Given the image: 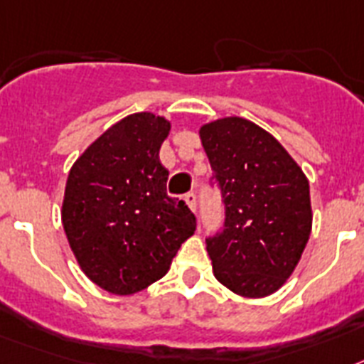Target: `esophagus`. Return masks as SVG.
<instances>
[{
	"label": "esophagus",
	"instance_id": "esophagus-1",
	"mask_svg": "<svg viewBox=\"0 0 364 364\" xmlns=\"http://www.w3.org/2000/svg\"><path fill=\"white\" fill-rule=\"evenodd\" d=\"M184 200H186V203H188V206H189V208H191V212H195V210H197V195H195V193H188L184 197Z\"/></svg>",
	"mask_w": 364,
	"mask_h": 364
}]
</instances>
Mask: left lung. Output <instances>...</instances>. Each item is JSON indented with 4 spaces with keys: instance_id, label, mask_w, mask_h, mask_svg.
Wrapping results in <instances>:
<instances>
[{
    "instance_id": "8db88e82",
    "label": "left lung",
    "mask_w": 364,
    "mask_h": 364,
    "mask_svg": "<svg viewBox=\"0 0 364 364\" xmlns=\"http://www.w3.org/2000/svg\"><path fill=\"white\" fill-rule=\"evenodd\" d=\"M200 143L225 203V229L206 240L219 283L243 297L277 292L312 229L309 180L272 134L242 117L203 124Z\"/></svg>"
}]
</instances>
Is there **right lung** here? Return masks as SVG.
<instances>
[{
    "instance_id": "right-lung-1",
    "label": "right lung",
    "mask_w": 364,
    "mask_h": 364,
    "mask_svg": "<svg viewBox=\"0 0 364 364\" xmlns=\"http://www.w3.org/2000/svg\"><path fill=\"white\" fill-rule=\"evenodd\" d=\"M164 117H124L87 146L68 173L61 219L80 268L117 296L145 290L169 272L197 221L167 195Z\"/></svg>"
}]
</instances>
